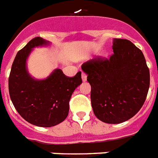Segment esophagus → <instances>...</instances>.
I'll return each instance as SVG.
<instances>
[{
  "label": "esophagus",
  "instance_id": "34e87169",
  "mask_svg": "<svg viewBox=\"0 0 158 158\" xmlns=\"http://www.w3.org/2000/svg\"><path fill=\"white\" fill-rule=\"evenodd\" d=\"M82 79H83V81L87 80V74H85L84 72H82Z\"/></svg>",
  "mask_w": 158,
  "mask_h": 158
}]
</instances>
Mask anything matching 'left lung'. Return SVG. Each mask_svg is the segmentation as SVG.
I'll return each mask as SVG.
<instances>
[{
	"label": "left lung",
	"instance_id": "obj_1",
	"mask_svg": "<svg viewBox=\"0 0 158 158\" xmlns=\"http://www.w3.org/2000/svg\"><path fill=\"white\" fill-rule=\"evenodd\" d=\"M110 58L82 64L91 85L95 116L106 123H121L134 116L146 100L150 73L143 52L128 40L114 39Z\"/></svg>",
	"mask_w": 158,
	"mask_h": 158
}]
</instances>
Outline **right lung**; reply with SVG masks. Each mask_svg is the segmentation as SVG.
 <instances>
[{"label": "right lung", "instance_id": "add662e5", "mask_svg": "<svg viewBox=\"0 0 158 158\" xmlns=\"http://www.w3.org/2000/svg\"><path fill=\"white\" fill-rule=\"evenodd\" d=\"M46 44L49 41L35 37L17 53L10 73L9 94L16 111L26 121L49 127L67 118L71 95L82 79L80 71L70 78L60 69L45 79L32 78L26 69V60L33 48Z\"/></svg>", "mask_w": 158, "mask_h": 158}]
</instances>
